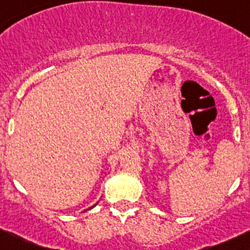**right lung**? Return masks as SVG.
<instances>
[{
	"mask_svg": "<svg viewBox=\"0 0 250 250\" xmlns=\"http://www.w3.org/2000/svg\"><path fill=\"white\" fill-rule=\"evenodd\" d=\"M92 207H94V206H92ZM89 209H91V207H90V208H89Z\"/></svg>",
	"mask_w": 250,
	"mask_h": 250,
	"instance_id": "add662e5",
	"label": "right lung"
}]
</instances>
